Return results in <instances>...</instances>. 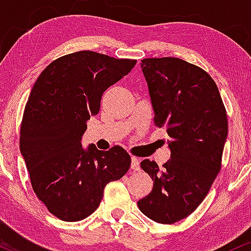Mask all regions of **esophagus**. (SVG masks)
Listing matches in <instances>:
<instances>
[{
  "instance_id": "obj_1",
  "label": "esophagus",
  "mask_w": 251,
  "mask_h": 251,
  "mask_svg": "<svg viewBox=\"0 0 251 251\" xmlns=\"http://www.w3.org/2000/svg\"><path fill=\"white\" fill-rule=\"evenodd\" d=\"M131 170L133 171H139L140 170V162H139V159L137 157L133 156L131 157Z\"/></svg>"
}]
</instances>
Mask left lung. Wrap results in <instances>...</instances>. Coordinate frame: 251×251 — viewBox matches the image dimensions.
<instances>
[{"instance_id":"obj_1","label":"left lung","mask_w":251,"mask_h":251,"mask_svg":"<svg viewBox=\"0 0 251 251\" xmlns=\"http://www.w3.org/2000/svg\"><path fill=\"white\" fill-rule=\"evenodd\" d=\"M141 69L154 122L170 136L171 159L162 168L148 159L141 162L153 190L137 206L151 221L173 224L201 205L221 171L226 110L215 80L196 65L179 58H147Z\"/></svg>"}]
</instances>
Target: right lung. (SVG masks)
<instances>
[{
  "mask_svg": "<svg viewBox=\"0 0 251 251\" xmlns=\"http://www.w3.org/2000/svg\"><path fill=\"white\" fill-rule=\"evenodd\" d=\"M135 64L92 50L75 52L52 61L30 91L20 151L36 197L61 221H81L94 213L106 184L130 167V155L122 147L84 149L81 137L86 121L100 111L103 92Z\"/></svg>",
  "mask_w": 251,
  "mask_h": 251,
  "instance_id": "obj_1",
  "label": "right lung"
}]
</instances>
